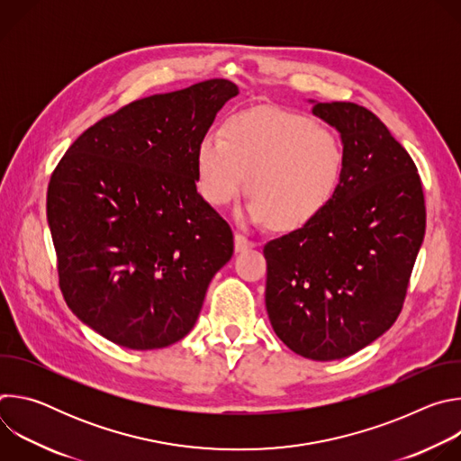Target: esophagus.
<instances>
[{"instance_id": "34e87169", "label": "esophagus", "mask_w": 461, "mask_h": 461, "mask_svg": "<svg viewBox=\"0 0 461 461\" xmlns=\"http://www.w3.org/2000/svg\"><path fill=\"white\" fill-rule=\"evenodd\" d=\"M255 246H257V242L249 240L242 233H235V251H246V249H251Z\"/></svg>"}]
</instances>
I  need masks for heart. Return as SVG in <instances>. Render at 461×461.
Segmentation results:
<instances>
[{"instance_id":"1","label":"heart","mask_w":461,"mask_h":461,"mask_svg":"<svg viewBox=\"0 0 461 461\" xmlns=\"http://www.w3.org/2000/svg\"><path fill=\"white\" fill-rule=\"evenodd\" d=\"M196 182L212 206H226L246 187V219L292 231L313 222L338 193L345 149L332 129L279 107L237 113L222 135L196 148Z\"/></svg>"}]
</instances>
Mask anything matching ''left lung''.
Here are the masks:
<instances>
[{
	"instance_id": "8db88e82",
	"label": "left lung",
	"mask_w": 461,
	"mask_h": 461,
	"mask_svg": "<svg viewBox=\"0 0 461 461\" xmlns=\"http://www.w3.org/2000/svg\"><path fill=\"white\" fill-rule=\"evenodd\" d=\"M343 140L345 171L313 222L265 246L267 310L295 354H356L396 322L425 237V196L407 149L366 107L313 104Z\"/></svg>"
}]
</instances>
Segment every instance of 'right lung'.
<instances>
[{
  "mask_svg": "<svg viewBox=\"0 0 461 461\" xmlns=\"http://www.w3.org/2000/svg\"><path fill=\"white\" fill-rule=\"evenodd\" d=\"M239 95L224 78L131 102L54 167L47 221L73 313L133 350L189 334L233 255L230 224L196 191V148Z\"/></svg>",
  "mask_w": 461,
  "mask_h": 461,
  "instance_id": "right-lung-1",
  "label": "right lung"
}]
</instances>
